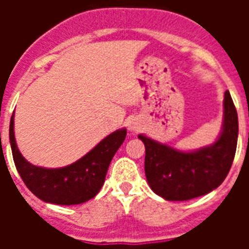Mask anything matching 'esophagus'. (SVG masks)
<instances>
[{"instance_id": "esophagus-1", "label": "esophagus", "mask_w": 249, "mask_h": 249, "mask_svg": "<svg viewBox=\"0 0 249 249\" xmlns=\"http://www.w3.org/2000/svg\"><path fill=\"white\" fill-rule=\"evenodd\" d=\"M141 129H142V124H141V121L138 119H132V120L128 123V130L132 133H137L140 132Z\"/></svg>"}]
</instances>
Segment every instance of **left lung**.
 <instances>
[{"mask_svg": "<svg viewBox=\"0 0 249 249\" xmlns=\"http://www.w3.org/2000/svg\"><path fill=\"white\" fill-rule=\"evenodd\" d=\"M146 147L144 173L151 190L165 200L183 201L211 193L231 168L238 142V113L225 91L224 120L214 143L181 151L150 137L138 136Z\"/></svg>", "mask_w": 249, "mask_h": 249, "instance_id": "left-lung-1", "label": "left lung"}]
</instances>
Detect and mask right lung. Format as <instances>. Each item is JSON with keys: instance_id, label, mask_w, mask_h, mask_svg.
Returning <instances> with one entry per match:
<instances>
[{"instance_id": "1", "label": "right lung", "mask_w": 249, "mask_h": 249, "mask_svg": "<svg viewBox=\"0 0 249 249\" xmlns=\"http://www.w3.org/2000/svg\"><path fill=\"white\" fill-rule=\"evenodd\" d=\"M9 137L14 163L25 186L45 203L75 205L93 199L99 193L109 163L126 137V129L115 130L81 159L62 168H44L25 160L15 141L14 113L10 120Z\"/></svg>"}]
</instances>
